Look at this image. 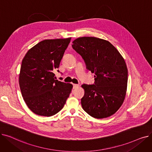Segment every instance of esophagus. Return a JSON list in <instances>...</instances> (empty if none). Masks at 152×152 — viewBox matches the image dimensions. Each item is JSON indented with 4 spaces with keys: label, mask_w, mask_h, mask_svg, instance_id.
<instances>
[{
    "label": "esophagus",
    "mask_w": 152,
    "mask_h": 152,
    "mask_svg": "<svg viewBox=\"0 0 152 152\" xmlns=\"http://www.w3.org/2000/svg\"><path fill=\"white\" fill-rule=\"evenodd\" d=\"M78 87H79V84H73V89H76V88H77Z\"/></svg>",
    "instance_id": "obj_1"
}]
</instances>
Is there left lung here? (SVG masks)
<instances>
[{"label": "left lung", "instance_id": "1", "mask_svg": "<svg viewBox=\"0 0 152 152\" xmlns=\"http://www.w3.org/2000/svg\"><path fill=\"white\" fill-rule=\"evenodd\" d=\"M72 47L95 75L94 84H84L83 110L92 117L102 119L115 114L125 99L127 68L118 50L110 42L95 37H79Z\"/></svg>", "mask_w": 152, "mask_h": 152}]
</instances>
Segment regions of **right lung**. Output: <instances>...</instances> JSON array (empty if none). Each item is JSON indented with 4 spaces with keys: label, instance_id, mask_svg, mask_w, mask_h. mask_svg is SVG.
Returning <instances> with one entry per match:
<instances>
[{
    "label": "right lung",
    "instance_id": "right-lung-1",
    "mask_svg": "<svg viewBox=\"0 0 152 152\" xmlns=\"http://www.w3.org/2000/svg\"><path fill=\"white\" fill-rule=\"evenodd\" d=\"M71 39L44 40L29 49L22 60L20 90L28 108L37 115L57 114L69 97L73 85L55 79L53 72L58 68Z\"/></svg>",
    "mask_w": 152,
    "mask_h": 152
}]
</instances>
